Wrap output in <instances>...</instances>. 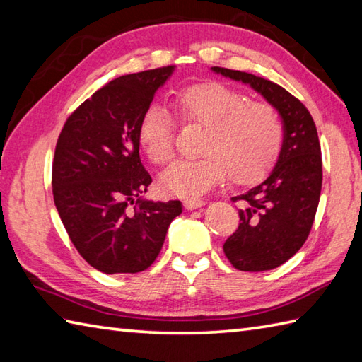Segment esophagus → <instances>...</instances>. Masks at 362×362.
<instances>
[{
  "instance_id": "esophagus-1",
  "label": "esophagus",
  "mask_w": 362,
  "mask_h": 362,
  "mask_svg": "<svg viewBox=\"0 0 362 362\" xmlns=\"http://www.w3.org/2000/svg\"><path fill=\"white\" fill-rule=\"evenodd\" d=\"M204 199L203 198H197V197H190V198H186L184 199V206H186L187 209H198L204 206Z\"/></svg>"
}]
</instances>
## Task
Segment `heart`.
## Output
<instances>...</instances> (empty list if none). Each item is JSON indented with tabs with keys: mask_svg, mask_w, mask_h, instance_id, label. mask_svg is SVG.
Segmentation results:
<instances>
[{
	"mask_svg": "<svg viewBox=\"0 0 362 362\" xmlns=\"http://www.w3.org/2000/svg\"><path fill=\"white\" fill-rule=\"evenodd\" d=\"M173 108L182 125L204 128L199 142L203 156L181 160L160 176L167 194L189 197L207 190L229 173L235 184H252L277 163L284 125L268 102L215 80L184 86L175 94ZM175 122L159 105H150L138 124V144L153 164L170 163L175 151Z\"/></svg>",
	"mask_w": 362,
	"mask_h": 362,
	"instance_id": "b5f03b06",
	"label": "heart"
}]
</instances>
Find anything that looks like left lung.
I'll return each instance as SVG.
<instances>
[{"instance_id":"8db88e82","label":"left lung","mask_w":362,"mask_h":362,"mask_svg":"<svg viewBox=\"0 0 362 362\" xmlns=\"http://www.w3.org/2000/svg\"><path fill=\"white\" fill-rule=\"evenodd\" d=\"M215 72L251 85L284 120V146L274 170L259 186L232 198L240 223L223 245L240 271H268L290 260L307 242L322 189V155L310 111L285 88L243 71Z\"/></svg>"}]
</instances>
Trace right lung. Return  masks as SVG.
<instances>
[{"instance_id": "right-lung-1", "label": "right lung", "mask_w": 362, "mask_h": 362, "mask_svg": "<svg viewBox=\"0 0 362 362\" xmlns=\"http://www.w3.org/2000/svg\"><path fill=\"white\" fill-rule=\"evenodd\" d=\"M173 66L117 77L74 110L52 160V195L78 254L105 274L146 271L163 247L181 202L136 199L150 173L139 158L138 124Z\"/></svg>"}]
</instances>
